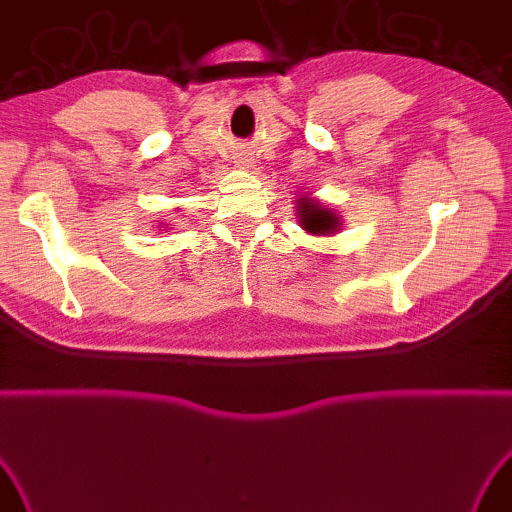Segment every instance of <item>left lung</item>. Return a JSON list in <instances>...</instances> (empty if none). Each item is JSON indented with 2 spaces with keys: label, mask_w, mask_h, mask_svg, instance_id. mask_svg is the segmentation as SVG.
I'll return each mask as SVG.
<instances>
[{
  "label": "left lung",
  "mask_w": 512,
  "mask_h": 512,
  "mask_svg": "<svg viewBox=\"0 0 512 512\" xmlns=\"http://www.w3.org/2000/svg\"><path fill=\"white\" fill-rule=\"evenodd\" d=\"M296 205L300 227H305L310 234L326 237V234H335L339 230V216L332 209L319 205L312 198H298Z\"/></svg>",
  "instance_id": "obj_1"
}]
</instances>
